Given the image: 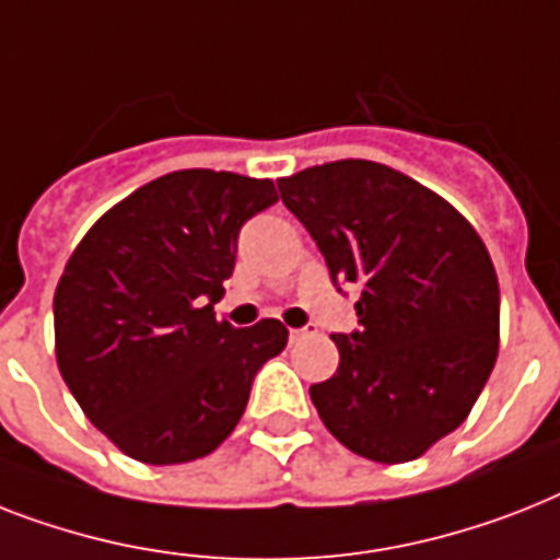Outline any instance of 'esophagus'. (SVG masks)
Segmentation results:
<instances>
[{
    "mask_svg": "<svg viewBox=\"0 0 560 560\" xmlns=\"http://www.w3.org/2000/svg\"><path fill=\"white\" fill-rule=\"evenodd\" d=\"M313 330H316V327H313V325H307V327H293V330H290V339H293V342H295V339H302V336H311Z\"/></svg>",
    "mask_w": 560,
    "mask_h": 560,
    "instance_id": "esophagus-1",
    "label": "esophagus"
}]
</instances>
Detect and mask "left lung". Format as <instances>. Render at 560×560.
I'll use <instances>...</instances> for the list:
<instances>
[{"label": "left lung", "instance_id": "left-lung-1", "mask_svg": "<svg viewBox=\"0 0 560 560\" xmlns=\"http://www.w3.org/2000/svg\"><path fill=\"white\" fill-rule=\"evenodd\" d=\"M284 207L359 284V330L334 334L339 368L311 385L325 429L376 463H408L452 434L501 342V290L475 226L429 186L374 161L281 177Z\"/></svg>", "mask_w": 560, "mask_h": 560}]
</instances>
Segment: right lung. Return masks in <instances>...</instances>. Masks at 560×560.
Returning a JSON list of instances; mask_svg holds the SVG:
<instances>
[{
  "mask_svg": "<svg viewBox=\"0 0 560 560\" xmlns=\"http://www.w3.org/2000/svg\"><path fill=\"white\" fill-rule=\"evenodd\" d=\"M279 201L272 180L180 170L140 186L91 226L54 293L57 365L83 413L149 466L207 457L247 408L288 327H233L215 302L244 221Z\"/></svg>",
  "mask_w": 560,
  "mask_h": 560,
  "instance_id": "1",
  "label": "right lung"
}]
</instances>
